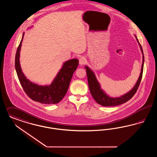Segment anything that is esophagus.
Listing matches in <instances>:
<instances>
[{
  "label": "esophagus",
  "instance_id": "34e87169",
  "mask_svg": "<svg viewBox=\"0 0 157 157\" xmlns=\"http://www.w3.org/2000/svg\"><path fill=\"white\" fill-rule=\"evenodd\" d=\"M79 64L80 65H83L85 64L86 62V58L84 57V56H81L79 59Z\"/></svg>",
  "mask_w": 157,
  "mask_h": 157
}]
</instances>
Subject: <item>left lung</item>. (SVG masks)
Instances as JSON below:
<instances>
[{"label":"left lung","mask_w":157,"mask_h":157,"mask_svg":"<svg viewBox=\"0 0 157 157\" xmlns=\"http://www.w3.org/2000/svg\"><path fill=\"white\" fill-rule=\"evenodd\" d=\"M136 38L137 42L140 47L141 50L143 53V63H142V67L141 69V73L140 76L138 78V81L136 83L135 86L133 87L132 90L128 92V93L125 94L119 97V98H110L101 88V85L97 81V79L95 76L94 72L90 69L88 67L85 66V68L86 70V74L88 77V85L89 88L90 92V94H92V97L94 98L95 101L99 105L103 106H117L121 104H123L124 103L127 102L129 101L130 99H132V97L136 93L138 86L140 84V82L142 79L143 76V67H144V56L143 54V51L141 45L139 43L138 39L137 37L135 36Z\"/></svg>","instance_id":"left-lung-1"}]
</instances>
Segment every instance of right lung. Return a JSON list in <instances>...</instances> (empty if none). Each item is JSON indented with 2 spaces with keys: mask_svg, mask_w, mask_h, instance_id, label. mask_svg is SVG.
<instances>
[{
  "mask_svg": "<svg viewBox=\"0 0 157 157\" xmlns=\"http://www.w3.org/2000/svg\"><path fill=\"white\" fill-rule=\"evenodd\" d=\"M24 35L23 33L15 56V68L22 88L33 101L47 105L59 103L67 92L73 74L78 66V59H72L63 63L62 68L50 85H38L26 78L20 65V51Z\"/></svg>",
  "mask_w": 157,
  "mask_h": 157,
  "instance_id": "1",
  "label": "right lung"
}]
</instances>
